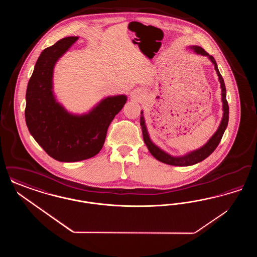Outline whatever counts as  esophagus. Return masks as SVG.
Here are the masks:
<instances>
[{
  "label": "esophagus",
  "instance_id": "esophagus-1",
  "mask_svg": "<svg viewBox=\"0 0 257 257\" xmlns=\"http://www.w3.org/2000/svg\"><path fill=\"white\" fill-rule=\"evenodd\" d=\"M144 95H145V90L143 88H136L131 92V97L136 101L142 100Z\"/></svg>",
  "mask_w": 257,
  "mask_h": 257
}]
</instances>
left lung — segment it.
Here are the masks:
<instances>
[{"instance_id":"obj_1","label":"left lung","mask_w":257,"mask_h":257,"mask_svg":"<svg viewBox=\"0 0 257 257\" xmlns=\"http://www.w3.org/2000/svg\"><path fill=\"white\" fill-rule=\"evenodd\" d=\"M188 48L192 50L194 53H196V55H201V56L207 57L209 61L213 63L215 70L219 77V82H220V89H221L220 95H221V102H222V117H221V120H220V125H219L217 131L208 140L207 143L204 146L195 149L193 151H190L182 156H172L168 152H166L165 150H163L162 148H160L158 146H156L152 142V140L150 139L149 133L147 131L144 110H141V126H142V131H143V137H144V141L147 145L149 152L155 159L158 160L160 162L167 164V165H171V166H176V167L193 166V165H196L197 163L206 159L209 155H211L213 153V151L217 148L220 144L222 135L227 127L228 117H229V107H228V104L226 101V88H225L223 79L219 71V68H218V65H217V62L215 61V59L199 46L194 45V46H189Z\"/></svg>"}]
</instances>
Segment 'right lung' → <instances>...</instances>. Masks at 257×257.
<instances>
[{
    "mask_svg": "<svg viewBox=\"0 0 257 257\" xmlns=\"http://www.w3.org/2000/svg\"><path fill=\"white\" fill-rule=\"evenodd\" d=\"M78 38L65 37L43 50L26 92L25 118L30 133L50 157L65 163L98 154L109 125L127 101L124 94L107 96L84 113H73L58 101L54 92V68Z\"/></svg>",
    "mask_w": 257,
    "mask_h": 257,
    "instance_id": "1",
    "label": "right lung"
}]
</instances>
